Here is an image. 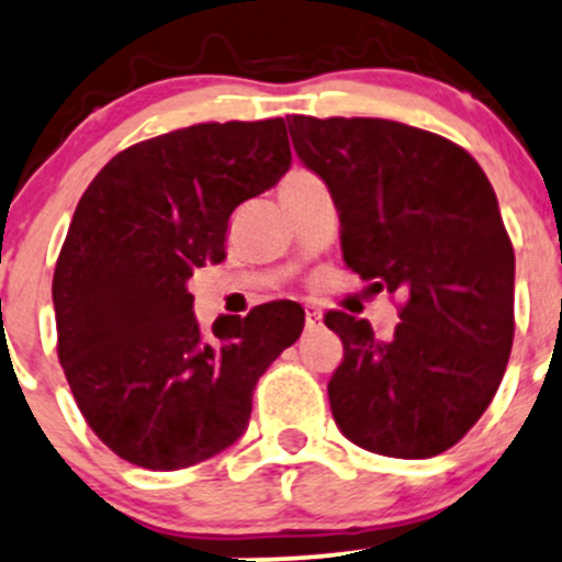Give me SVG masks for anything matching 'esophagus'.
<instances>
[{"mask_svg":"<svg viewBox=\"0 0 562 562\" xmlns=\"http://www.w3.org/2000/svg\"><path fill=\"white\" fill-rule=\"evenodd\" d=\"M305 324H308V327H319V324H322V311L305 308Z\"/></svg>","mask_w":562,"mask_h":562,"instance_id":"1","label":"esophagus"}]
</instances>
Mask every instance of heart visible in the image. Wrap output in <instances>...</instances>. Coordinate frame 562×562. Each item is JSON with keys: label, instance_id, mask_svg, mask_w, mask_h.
I'll list each match as a JSON object with an SVG mask.
<instances>
[{"label": "heart", "instance_id": "obj_1", "mask_svg": "<svg viewBox=\"0 0 562 562\" xmlns=\"http://www.w3.org/2000/svg\"><path fill=\"white\" fill-rule=\"evenodd\" d=\"M303 172H305V170H292V172H289L286 178H292V176H303Z\"/></svg>", "mask_w": 562, "mask_h": 562}]
</instances>
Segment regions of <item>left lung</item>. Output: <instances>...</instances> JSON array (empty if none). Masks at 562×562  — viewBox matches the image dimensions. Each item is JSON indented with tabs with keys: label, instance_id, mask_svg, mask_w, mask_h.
I'll list each match as a JSON object with an SVG mask.
<instances>
[{
	"label": "left lung",
	"instance_id": "obj_1",
	"mask_svg": "<svg viewBox=\"0 0 562 562\" xmlns=\"http://www.w3.org/2000/svg\"><path fill=\"white\" fill-rule=\"evenodd\" d=\"M303 165L327 183L355 273L401 292V324L324 316L344 340L329 408L368 452L425 460L493 403L514 340V248L497 196L465 148L386 119L289 115Z\"/></svg>",
	"mask_w": 562,
	"mask_h": 562
}]
</instances>
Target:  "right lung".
Returning a JSON list of instances; mask_svg holds the SVG:
<instances>
[{"label":"right lung","mask_w":562,"mask_h":562,"mask_svg":"<svg viewBox=\"0 0 562 562\" xmlns=\"http://www.w3.org/2000/svg\"><path fill=\"white\" fill-rule=\"evenodd\" d=\"M292 165L283 119L151 137L89 183L54 273L59 362L108 449L148 471L196 465L243 436L259 375L300 338V305L194 319L187 281L224 259L240 202Z\"/></svg>","instance_id":"right-lung-1"}]
</instances>
